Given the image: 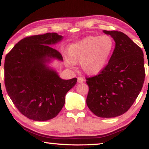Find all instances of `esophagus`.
<instances>
[{"label": "esophagus", "instance_id": "1", "mask_svg": "<svg viewBox=\"0 0 149 149\" xmlns=\"http://www.w3.org/2000/svg\"><path fill=\"white\" fill-rule=\"evenodd\" d=\"M84 81V79L83 77H79L78 78H77V82L78 83H82Z\"/></svg>", "mask_w": 149, "mask_h": 149}]
</instances>
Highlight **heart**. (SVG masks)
Masks as SVG:
<instances>
[{
  "label": "heart",
  "instance_id": "heart-1",
  "mask_svg": "<svg viewBox=\"0 0 149 149\" xmlns=\"http://www.w3.org/2000/svg\"><path fill=\"white\" fill-rule=\"evenodd\" d=\"M114 46L113 39L109 35L89 36L69 47V57L72 62L68 61L67 65L72 67V63H81L86 74L96 75L106 67Z\"/></svg>",
  "mask_w": 149,
  "mask_h": 149
}]
</instances>
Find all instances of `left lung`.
Instances as JSON below:
<instances>
[{
    "mask_svg": "<svg viewBox=\"0 0 149 149\" xmlns=\"http://www.w3.org/2000/svg\"><path fill=\"white\" fill-rule=\"evenodd\" d=\"M103 32L113 38L116 48L99 74L86 77V104L96 116L109 118L131 107L143 86L145 70L143 52L126 34L115 30Z\"/></svg>",
    "mask_w": 149,
    "mask_h": 149,
    "instance_id": "obj_1",
    "label": "left lung"
}]
</instances>
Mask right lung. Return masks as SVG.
I'll list each match as a JSON object with an SVG mask.
<instances>
[{
	"instance_id": "add662e5",
	"label": "right lung",
	"mask_w": 149,
	"mask_h": 149,
	"mask_svg": "<svg viewBox=\"0 0 149 149\" xmlns=\"http://www.w3.org/2000/svg\"><path fill=\"white\" fill-rule=\"evenodd\" d=\"M63 39L56 33L21 40L5 56V85L21 113L34 121H47L62 109L68 92L77 78L63 79L46 65L51 58L63 61L61 54L50 47Z\"/></svg>"
}]
</instances>
